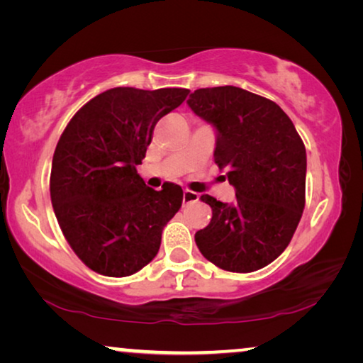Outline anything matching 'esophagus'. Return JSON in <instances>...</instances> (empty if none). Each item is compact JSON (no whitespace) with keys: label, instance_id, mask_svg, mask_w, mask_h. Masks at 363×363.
Wrapping results in <instances>:
<instances>
[{"label":"esophagus","instance_id":"obj_1","mask_svg":"<svg viewBox=\"0 0 363 363\" xmlns=\"http://www.w3.org/2000/svg\"><path fill=\"white\" fill-rule=\"evenodd\" d=\"M200 195L192 192V190H184L182 194V203L184 205H189V203H195V201H199Z\"/></svg>","mask_w":363,"mask_h":363}]
</instances>
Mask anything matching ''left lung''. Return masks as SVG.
Wrapping results in <instances>:
<instances>
[{
	"instance_id": "left-lung-1",
	"label": "left lung",
	"mask_w": 363,
	"mask_h": 363,
	"mask_svg": "<svg viewBox=\"0 0 363 363\" xmlns=\"http://www.w3.org/2000/svg\"><path fill=\"white\" fill-rule=\"evenodd\" d=\"M195 115L216 130L214 162L225 171L237 200L210 195L213 218L195 233L208 261L229 272H253L284 253L306 203V147L277 104L237 86L196 89Z\"/></svg>"
}]
</instances>
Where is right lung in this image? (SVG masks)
<instances>
[{"mask_svg":"<svg viewBox=\"0 0 363 363\" xmlns=\"http://www.w3.org/2000/svg\"><path fill=\"white\" fill-rule=\"evenodd\" d=\"M189 89H107L73 115L52 157L51 201L75 255L106 277H128L157 256L162 232L182 205V189L145 186L136 167L157 121Z\"/></svg>","mask_w":363,"mask_h":363,"instance_id":"add662e5","label":"right lung"}]
</instances>
